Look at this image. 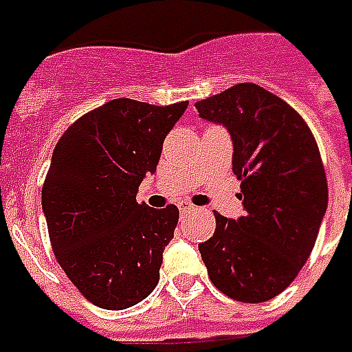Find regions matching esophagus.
<instances>
[{
  "mask_svg": "<svg viewBox=\"0 0 352 352\" xmlns=\"http://www.w3.org/2000/svg\"><path fill=\"white\" fill-rule=\"evenodd\" d=\"M179 209H181V213L183 214H188V213H194V211H198V207L192 206V204H188V201H183V204L179 206Z\"/></svg>",
  "mask_w": 352,
  "mask_h": 352,
  "instance_id": "34e87169",
  "label": "esophagus"
}]
</instances>
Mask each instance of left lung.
<instances>
[{
  "mask_svg": "<svg viewBox=\"0 0 352 352\" xmlns=\"http://www.w3.org/2000/svg\"><path fill=\"white\" fill-rule=\"evenodd\" d=\"M201 118L234 141L245 217L214 211L217 228L199 243L214 287L232 300L260 303L280 294L309 258L328 206L317 141L300 113L254 82L196 101Z\"/></svg>",
  "mask_w": 352,
  "mask_h": 352,
  "instance_id": "8db88e82",
  "label": "left lung"
}]
</instances>
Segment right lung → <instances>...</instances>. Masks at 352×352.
I'll list each match as a JSON object with an SVG mask.
<instances>
[{
  "label": "right lung",
  "instance_id": "1",
  "mask_svg": "<svg viewBox=\"0 0 352 352\" xmlns=\"http://www.w3.org/2000/svg\"><path fill=\"white\" fill-rule=\"evenodd\" d=\"M188 101L166 107L118 98L64 131L43 184V213L58 264L103 309L145 300L160 277L179 209H153L135 194L154 173L169 130Z\"/></svg>",
  "mask_w": 352,
  "mask_h": 352
}]
</instances>
